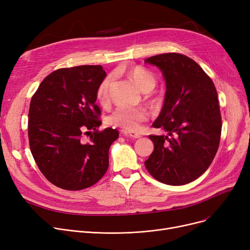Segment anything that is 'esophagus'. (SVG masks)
<instances>
[{
    "label": "esophagus",
    "mask_w": 250,
    "mask_h": 250,
    "mask_svg": "<svg viewBox=\"0 0 250 250\" xmlns=\"http://www.w3.org/2000/svg\"><path fill=\"white\" fill-rule=\"evenodd\" d=\"M124 136L125 137H128V138H132V139H139L141 138V135L135 133V132H126V130H125V132H123Z\"/></svg>",
    "instance_id": "1"
}]
</instances>
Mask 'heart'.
Here are the masks:
<instances>
[{"mask_svg":"<svg viewBox=\"0 0 250 250\" xmlns=\"http://www.w3.org/2000/svg\"><path fill=\"white\" fill-rule=\"evenodd\" d=\"M137 87L143 92H150L156 85L154 75L147 69L136 65L126 71ZM111 78L107 77L100 83L96 92V98L100 104H106L109 101V89ZM147 120V112L140 107H117L109 116L108 124L114 126L125 128L129 132H135L141 126V124Z\"/></svg>","mask_w":250,"mask_h":250,"instance_id":"1","label":"heart"}]
</instances>
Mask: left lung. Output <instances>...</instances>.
I'll return each instance as SVG.
<instances>
[{"instance_id":"obj_1","label":"left lung","mask_w":250,"mask_h":250,"mask_svg":"<svg viewBox=\"0 0 250 250\" xmlns=\"http://www.w3.org/2000/svg\"><path fill=\"white\" fill-rule=\"evenodd\" d=\"M145 62L159 68L164 77L163 107L152 125L167 133L149 136L154 151L145 166L165 185H187L205 173L219 148L222 121L216 87L187 56L169 52Z\"/></svg>"}]
</instances>
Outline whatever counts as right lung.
<instances>
[{
    "label": "right lung",
    "mask_w": 250,
    "mask_h": 250,
    "mask_svg": "<svg viewBox=\"0 0 250 250\" xmlns=\"http://www.w3.org/2000/svg\"><path fill=\"white\" fill-rule=\"evenodd\" d=\"M106 77L101 65L59 69L39 85L30 101L28 138L33 158L45 178L67 190L90 188L107 171L117 129L98 132L96 92ZM94 130L84 143L82 135Z\"/></svg>",
    "instance_id": "right-lung-1"
}]
</instances>
